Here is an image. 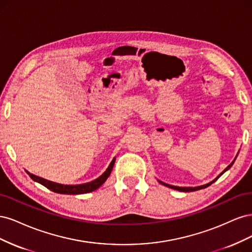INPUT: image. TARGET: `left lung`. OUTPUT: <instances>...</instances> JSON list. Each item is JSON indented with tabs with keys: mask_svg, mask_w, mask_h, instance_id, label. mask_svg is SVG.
I'll list each match as a JSON object with an SVG mask.
<instances>
[{
	"mask_svg": "<svg viewBox=\"0 0 252 252\" xmlns=\"http://www.w3.org/2000/svg\"><path fill=\"white\" fill-rule=\"evenodd\" d=\"M235 159V158H234ZM234 159H233V162H234ZM233 162L227 167V168L220 173L219 177L216 179V180H213L212 182H210V183H208V184H206V185H203V186H197V187H178V186H172V185H169V184H166V183H163V182H161V181H158L159 183H161V184H163V185H165V186H167V187H169V188H172V189H175V190H179V191H183V192H189V191H195V190H200V189H203V188H206V187H208V186H210L212 183H215L220 175H222L226 170H228L230 168V167L232 166V164H233Z\"/></svg>",
	"mask_w": 252,
	"mask_h": 252,
	"instance_id": "left-lung-1",
	"label": "left lung"
}]
</instances>
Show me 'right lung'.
I'll list each match as a JSON object with an SVG mask.
<instances>
[{
    "label": "right lung",
    "instance_id": "1",
    "mask_svg": "<svg viewBox=\"0 0 252 252\" xmlns=\"http://www.w3.org/2000/svg\"><path fill=\"white\" fill-rule=\"evenodd\" d=\"M114 162H116V158L112 159L110 165L108 166V168L106 169V171L101 175V177H98L97 179H95L93 182H89V183H86V184H81V185H62V184H58V183H55V182L47 181V180H45L40 177H36V175H34L32 173H29L28 171H27V173L33 181L40 183V184L48 188L53 192L62 193V194H82V193H87V192L94 191V190L97 189L101 185H103L105 181L108 179V177L111 173Z\"/></svg>",
    "mask_w": 252,
    "mask_h": 252
}]
</instances>
